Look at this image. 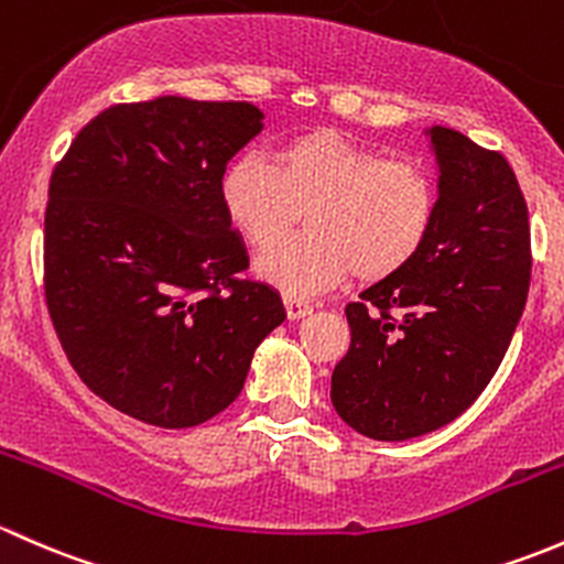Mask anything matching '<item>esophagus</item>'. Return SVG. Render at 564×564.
<instances>
[{"label": "esophagus", "mask_w": 564, "mask_h": 564, "mask_svg": "<svg viewBox=\"0 0 564 564\" xmlns=\"http://www.w3.org/2000/svg\"><path fill=\"white\" fill-rule=\"evenodd\" d=\"M284 310H288L290 321H301V317L312 315V304L304 299H295V295H284Z\"/></svg>", "instance_id": "obj_1"}]
</instances>
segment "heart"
I'll use <instances>...</instances> for the list:
<instances>
[{
  "mask_svg": "<svg viewBox=\"0 0 564 564\" xmlns=\"http://www.w3.org/2000/svg\"><path fill=\"white\" fill-rule=\"evenodd\" d=\"M223 206L249 243H268L301 207L311 230L269 245L254 260L260 280L295 299L334 288L356 271L377 280L408 265L437 219L426 167L380 156L334 130L284 143L276 165L243 152L223 176Z\"/></svg>",
  "mask_w": 564,
  "mask_h": 564,
  "instance_id": "heart-1",
  "label": "heart"
}]
</instances>
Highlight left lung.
Wrapping results in <instances>:
<instances>
[{
  "mask_svg": "<svg viewBox=\"0 0 564 564\" xmlns=\"http://www.w3.org/2000/svg\"><path fill=\"white\" fill-rule=\"evenodd\" d=\"M426 135L440 167L432 234L347 304L350 350L330 375L341 421L386 443L445 426L484 393L530 293V217L513 167L451 127Z\"/></svg>",
  "mask_w": 564,
  "mask_h": 564,
  "instance_id": "obj_1",
  "label": "left lung"
}]
</instances>
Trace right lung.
Returning <instances> with one entry per match:
<instances>
[{"label": "right lung", "mask_w": 564, "mask_h": 564, "mask_svg": "<svg viewBox=\"0 0 564 564\" xmlns=\"http://www.w3.org/2000/svg\"><path fill=\"white\" fill-rule=\"evenodd\" d=\"M263 130L252 102L156 97L102 110L54 167L45 301L80 380L110 408L187 429L241 393L280 293L241 280L228 162Z\"/></svg>", "instance_id": "right-lung-1"}]
</instances>
